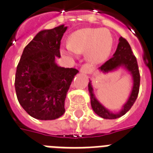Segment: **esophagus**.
Returning a JSON list of instances; mask_svg holds the SVG:
<instances>
[{
	"label": "esophagus",
	"instance_id": "esophagus-1",
	"mask_svg": "<svg viewBox=\"0 0 153 153\" xmlns=\"http://www.w3.org/2000/svg\"><path fill=\"white\" fill-rule=\"evenodd\" d=\"M93 71V68L89 64H85L84 65H82L80 68V71L82 73H84V74H90Z\"/></svg>",
	"mask_w": 153,
	"mask_h": 153
}]
</instances>
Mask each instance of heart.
I'll return each mask as SVG.
<instances>
[{
  "label": "heart",
  "instance_id": "heart-1",
  "mask_svg": "<svg viewBox=\"0 0 153 153\" xmlns=\"http://www.w3.org/2000/svg\"><path fill=\"white\" fill-rule=\"evenodd\" d=\"M113 42L112 35L108 30L83 28L71 34L69 43L64 45L60 52L70 57H76L79 53L85 52L89 61L99 64L108 58Z\"/></svg>",
  "mask_w": 153,
  "mask_h": 153
}]
</instances>
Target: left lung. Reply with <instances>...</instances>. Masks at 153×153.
Returning a JSON list of instances; mask_svg holds the SVG:
<instances>
[{
  "mask_svg": "<svg viewBox=\"0 0 153 153\" xmlns=\"http://www.w3.org/2000/svg\"><path fill=\"white\" fill-rule=\"evenodd\" d=\"M119 41L120 42L118 44L115 53L113 54V56L108 61L105 62L102 66H100L99 70L103 73H108L117 70L120 68H123L126 69L132 77V89L128 99L126 102L123 105L121 110L118 112H112L109 109L105 108L104 105H101L94 95L91 81H89L88 84L92 108L97 115L106 120H115L125 115L134 104L138 95L139 86H140V74H139L137 59L133 54L128 42L123 37H120Z\"/></svg>",
  "mask_w": 153,
  "mask_h": 153,
  "instance_id": "obj_1",
  "label": "left lung"
}]
</instances>
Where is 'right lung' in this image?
Segmentation results:
<instances>
[{
    "label": "right lung",
    "mask_w": 153,
    "mask_h": 153,
    "mask_svg": "<svg viewBox=\"0 0 153 153\" xmlns=\"http://www.w3.org/2000/svg\"><path fill=\"white\" fill-rule=\"evenodd\" d=\"M68 27L60 25L38 32L23 49L16 72L15 88L20 105L40 120L58 119L65 112L64 102L75 68L59 67L60 41Z\"/></svg>",
    "instance_id": "add662e5"
}]
</instances>
